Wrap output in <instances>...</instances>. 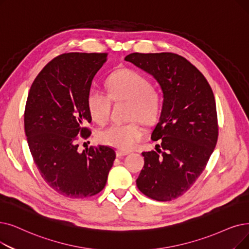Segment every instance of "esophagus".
<instances>
[{
    "label": "esophagus",
    "instance_id": "esophagus-1",
    "mask_svg": "<svg viewBox=\"0 0 249 249\" xmlns=\"http://www.w3.org/2000/svg\"><path fill=\"white\" fill-rule=\"evenodd\" d=\"M129 154V151H126V150H121V149H118L117 150V157H123V156H126Z\"/></svg>",
    "mask_w": 249,
    "mask_h": 249
}]
</instances>
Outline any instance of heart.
I'll use <instances>...</instances> for the list:
<instances>
[{"mask_svg": "<svg viewBox=\"0 0 249 249\" xmlns=\"http://www.w3.org/2000/svg\"><path fill=\"white\" fill-rule=\"evenodd\" d=\"M107 94L100 89L89 90L86 105L92 120L105 124L110 117L111 100L127 101L126 118L130 121L115 123L101 130L99 140L107 145L121 150H130L144 137L145 124L155 122L161 109V94L150 85L146 76L131 68H121L112 72L106 79Z\"/></svg>", "mask_w": 249, "mask_h": 249, "instance_id": "obj_1", "label": "heart"}]
</instances>
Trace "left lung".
Wrapping results in <instances>:
<instances>
[{"instance_id":"left-lung-1","label":"left lung","mask_w":249,"mask_h":249,"mask_svg":"<svg viewBox=\"0 0 249 249\" xmlns=\"http://www.w3.org/2000/svg\"><path fill=\"white\" fill-rule=\"evenodd\" d=\"M125 61L153 75L164 93L160 121L151 133L160 145L142 153L144 166L136 185L155 200L176 199L199 177L217 144L213 89L203 74L177 53H133Z\"/></svg>"}]
</instances>
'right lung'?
Returning <instances> with one entry per match:
<instances>
[{
    "label": "right lung",
    "instance_id": "right-lung-1",
    "mask_svg": "<svg viewBox=\"0 0 249 249\" xmlns=\"http://www.w3.org/2000/svg\"><path fill=\"white\" fill-rule=\"evenodd\" d=\"M107 53H68L53 58L32 83L24 112L30 153L47 184L63 196L90 197L106 186L116 153L90 146L82 153L91 122L86 98Z\"/></svg>",
    "mask_w": 249,
    "mask_h": 249
}]
</instances>
